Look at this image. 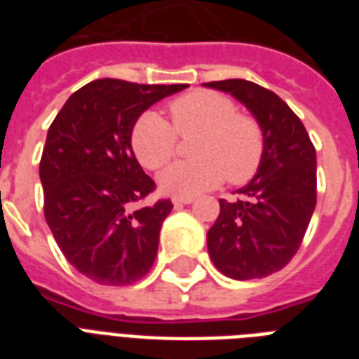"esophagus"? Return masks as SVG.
Segmentation results:
<instances>
[{"label":"esophagus","mask_w":359,"mask_h":359,"mask_svg":"<svg viewBox=\"0 0 359 359\" xmlns=\"http://www.w3.org/2000/svg\"><path fill=\"white\" fill-rule=\"evenodd\" d=\"M194 203V197H173L175 207H182V205H190Z\"/></svg>","instance_id":"34e87169"}]
</instances>
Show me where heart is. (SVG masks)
I'll return each mask as SVG.
<instances>
[{"label": "heart", "mask_w": 359, "mask_h": 359, "mask_svg": "<svg viewBox=\"0 0 359 359\" xmlns=\"http://www.w3.org/2000/svg\"><path fill=\"white\" fill-rule=\"evenodd\" d=\"M171 124L147 111L132 128V149L143 168L158 171L177 152V135L194 137L186 160L160 175V188L175 197H194L222 184H244L255 177L264 158V130L222 93L197 89L169 104Z\"/></svg>", "instance_id": "1"}]
</instances>
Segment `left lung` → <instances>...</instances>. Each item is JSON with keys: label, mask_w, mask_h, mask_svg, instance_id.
I'll list each match as a JSON object with an SVG mask.
<instances>
[{"label": "left lung", "mask_w": 359, "mask_h": 359, "mask_svg": "<svg viewBox=\"0 0 359 359\" xmlns=\"http://www.w3.org/2000/svg\"><path fill=\"white\" fill-rule=\"evenodd\" d=\"M229 93L264 130V158L240 188L238 201L219 199L208 229V255L231 279L266 278L287 266L300 248L317 205V152L306 126L276 95L248 80L205 83Z\"/></svg>", "instance_id": "left-lung-1"}]
</instances>
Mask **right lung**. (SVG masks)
<instances>
[{"instance_id":"obj_1","label":"right lung","mask_w":359,"mask_h":359,"mask_svg":"<svg viewBox=\"0 0 359 359\" xmlns=\"http://www.w3.org/2000/svg\"><path fill=\"white\" fill-rule=\"evenodd\" d=\"M186 87L95 80L70 95L48 128L39 168L44 218L67 261L95 283L132 285L156 259L173 203L140 207L156 184L135 160L132 128Z\"/></svg>"}]
</instances>
